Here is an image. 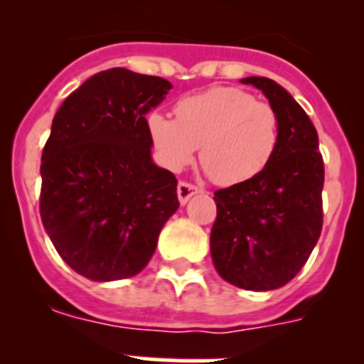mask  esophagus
Wrapping results in <instances>:
<instances>
[{"label": "esophagus", "instance_id": "obj_1", "mask_svg": "<svg viewBox=\"0 0 364 364\" xmlns=\"http://www.w3.org/2000/svg\"><path fill=\"white\" fill-rule=\"evenodd\" d=\"M197 193H200V188L188 184V182H180L178 188H176V195H178L180 204H186V202H188L193 195H197Z\"/></svg>", "mask_w": 364, "mask_h": 364}]
</instances>
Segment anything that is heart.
Segmentation results:
<instances>
[{
  "label": "heart",
  "instance_id": "b5f03b06",
  "mask_svg": "<svg viewBox=\"0 0 364 364\" xmlns=\"http://www.w3.org/2000/svg\"><path fill=\"white\" fill-rule=\"evenodd\" d=\"M176 118L153 111L147 131L160 162L180 171L200 146L202 167L218 186L255 178L272 162L281 120L269 104L237 87H215L176 102Z\"/></svg>",
  "mask_w": 364,
  "mask_h": 364
}]
</instances>
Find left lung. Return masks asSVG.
<instances>
[{
    "instance_id": "1",
    "label": "left lung",
    "mask_w": 364,
    "mask_h": 364,
    "mask_svg": "<svg viewBox=\"0 0 364 364\" xmlns=\"http://www.w3.org/2000/svg\"><path fill=\"white\" fill-rule=\"evenodd\" d=\"M240 82L262 91L277 111L281 140L264 171L215 191L211 259L237 288L277 290L301 272L319 240L324 164L314 124L284 87L262 76Z\"/></svg>"
}]
</instances>
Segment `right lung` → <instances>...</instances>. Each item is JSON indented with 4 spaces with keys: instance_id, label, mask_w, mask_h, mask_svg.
<instances>
[{
    "instance_id": "add662e5",
    "label": "right lung",
    "mask_w": 364,
    "mask_h": 364,
    "mask_svg": "<svg viewBox=\"0 0 364 364\" xmlns=\"http://www.w3.org/2000/svg\"><path fill=\"white\" fill-rule=\"evenodd\" d=\"M171 87L114 67L83 82L54 114L41 154L40 215L56 252L85 279L142 272L178 210V182L151 159L146 120Z\"/></svg>"
}]
</instances>
